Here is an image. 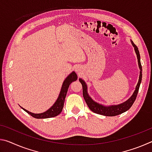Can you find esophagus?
<instances>
[{"mask_svg": "<svg viewBox=\"0 0 152 152\" xmlns=\"http://www.w3.org/2000/svg\"><path fill=\"white\" fill-rule=\"evenodd\" d=\"M80 71V68H77L76 69V72H79Z\"/></svg>", "mask_w": 152, "mask_h": 152, "instance_id": "esophagus-1", "label": "esophagus"}]
</instances>
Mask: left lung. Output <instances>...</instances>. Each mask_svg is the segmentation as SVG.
I'll use <instances>...</instances> for the list:
<instances>
[{
  "instance_id": "left-lung-1",
  "label": "left lung",
  "mask_w": 152,
  "mask_h": 152,
  "mask_svg": "<svg viewBox=\"0 0 152 152\" xmlns=\"http://www.w3.org/2000/svg\"><path fill=\"white\" fill-rule=\"evenodd\" d=\"M131 42H132V44L133 45V47H134V50L136 53V55H137L139 68L140 69V77H139V80L137 86L135 87V91L133 92L132 96H131L127 101H126L125 102H123V103H121L119 104L110 105V106H104V105H102L101 104L98 103V102L94 101L92 99V98L89 96L88 91H87V85L86 82L82 78L79 79V81L80 82L82 86V91H83L84 99L85 100L89 109H91L92 112L96 113V114L104 115V116H116V115H119L120 114H121V113L128 110L130 109L131 107L132 106L133 102H135L138 93L139 88H140V86L141 82V78H142V67H141L140 51L138 50V48L137 46L134 44L133 41L131 40Z\"/></svg>"
}]
</instances>
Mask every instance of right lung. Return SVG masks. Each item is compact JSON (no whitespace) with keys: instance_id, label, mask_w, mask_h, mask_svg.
I'll return each instance as SVG.
<instances>
[{"instance_id":"obj_1","label":"right lung","mask_w":152,"mask_h":152,"mask_svg":"<svg viewBox=\"0 0 152 152\" xmlns=\"http://www.w3.org/2000/svg\"><path fill=\"white\" fill-rule=\"evenodd\" d=\"M77 78H78V76H77L75 72H72L70 74H69L68 77L64 80L58 99L56 100L55 103L52 105V107H51L45 112L36 114V113L29 112V110L23 109V107L21 108L25 111H26L28 114L31 115L32 117L36 118V119H46V118H51L57 116L62 111L64 101H65V98L66 96L69 86H70L72 82L76 81Z\"/></svg>"}]
</instances>
